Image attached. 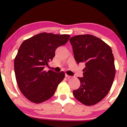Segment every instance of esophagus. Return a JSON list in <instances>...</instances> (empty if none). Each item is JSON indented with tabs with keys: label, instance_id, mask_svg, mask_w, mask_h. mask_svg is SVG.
Masks as SVG:
<instances>
[{
	"label": "esophagus",
	"instance_id": "1",
	"mask_svg": "<svg viewBox=\"0 0 127 127\" xmlns=\"http://www.w3.org/2000/svg\"><path fill=\"white\" fill-rule=\"evenodd\" d=\"M65 76H66V77L67 78V79H70V78L72 77V76H69V75H68V74H65Z\"/></svg>",
	"mask_w": 127,
	"mask_h": 127
}]
</instances>
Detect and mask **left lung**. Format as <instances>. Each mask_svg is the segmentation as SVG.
<instances>
[{"mask_svg":"<svg viewBox=\"0 0 127 127\" xmlns=\"http://www.w3.org/2000/svg\"><path fill=\"white\" fill-rule=\"evenodd\" d=\"M77 64L85 63L83 77H78L80 86L73 91L84 105H94L110 91L116 74L114 56L110 47L91 34L73 36L69 39Z\"/></svg>","mask_w":127,"mask_h":127,"instance_id":"8db88e82","label":"left lung"}]
</instances>
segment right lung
<instances>
[{"instance_id":"1","label":"right lung","mask_w":127,"mask_h":127,"mask_svg":"<svg viewBox=\"0 0 127 127\" xmlns=\"http://www.w3.org/2000/svg\"><path fill=\"white\" fill-rule=\"evenodd\" d=\"M69 34L41 33L24 41L14 60V72L18 87L31 102L39 103L53 96L65 73L44 68L53 60L55 50L69 40Z\"/></svg>"}]
</instances>
